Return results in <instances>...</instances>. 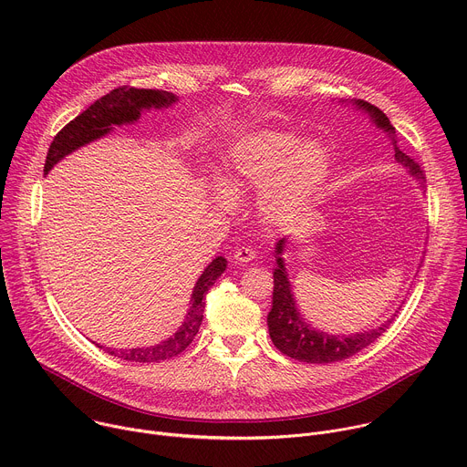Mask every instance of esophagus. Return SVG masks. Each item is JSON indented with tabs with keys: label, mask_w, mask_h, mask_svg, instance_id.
I'll return each mask as SVG.
<instances>
[{
	"label": "esophagus",
	"mask_w": 467,
	"mask_h": 467,
	"mask_svg": "<svg viewBox=\"0 0 467 467\" xmlns=\"http://www.w3.org/2000/svg\"><path fill=\"white\" fill-rule=\"evenodd\" d=\"M233 258L236 260V262H251L253 258H254V251L251 249V247H238V249H234V253H233Z\"/></svg>",
	"instance_id": "34e87169"
}]
</instances>
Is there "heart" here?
<instances>
[{"label": "heart", "mask_w": 467, "mask_h": 467, "mask_svg": "<svg viewBox=\"0 0 467 467\" xmlns=\"http://www.w3.org/2000/svg\"><path fill=\"white\" fill-rule=\"evenodd\" d=\"M327 173L328 155L319 142L299 144L286 132L254 130L229 144L220 182L233 197L262 188V213L279 220L305 207Z\"/></svg>", "instance_id": "1"}]
</instances>
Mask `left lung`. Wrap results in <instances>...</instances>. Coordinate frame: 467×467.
I'll return each instance as SVG.
<instances>
[{
  "instance_id": "obj_1",
  "label": "left lung",
  "mask_w": 467,
  "mask_h": 467,
  "mask_svg": "<svg viewBox=\"0 0 467 467\" xmlns=\"http://www.w3.org/2000/svg\"><path fill=\"white\" fill-rule=\"evenodd\" d=\"M353 105L366 110L369 114V118L373 119V123L379 129H384L388 132L391 139V144H393L395 161L399 164H403L412 177L425 179L421 166L412 157H409L407 153H403L397 148L395 129L389 123L388 116L375 105L362 101V99L353 101ZM275 249H277L275 251L277 268L274 272V303H272V310L268 314V328H270V338H272L274 346L281 353H285L286 357L296 358L299 362L332 364V362H340V360H346V358L357 355L358 351L371 346L379 337H382V332L388 328V325L391 323L393 317L377 328L357 332V335H349V337H338V335H328V332H319V330L312 328L306 321H303V317L296 306V301H294V294H292L290 281H288L286 268H285V260L281 256V253L285 249V238L279 240Z\"/></svg>"
}]
</instances>
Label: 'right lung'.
I'll return each instance as SVG.
<instances>
[{
	"label": "right lung",
	"instance_id": "right-lung-1",
	"mask_svg": "<svg viewBox=\"0 0 467 467\" xmlns=\"http://www.w3.org/2000/svg\"><path fill=\"white\" fill-rule=\"evenodd\" d=\"M175 101L177 98L166 90L135 88V87L114 88L107 96L94 101L87 110H83L78 118H74L68 125H64L57 132V137L53 139L46 157L44 175H47V171L68 153L79 150L88 142H94L105 137L109 130H112V125L132 123L140 118V112L144 109H162V107H170ZM225 268H227V260L223 256H216L207 265L205 272L197 279L193 286L186 319L171 338L161 342L159 346L135 348V349H110L99 344L96 346L107 351L109 355H114L127 362H161V360L177 357L192 344L199 327H202L203 310H205V294L211 290L216 279L225 272Z\"/></svg>",
	"mask_w": 467,
	"mask_h": 467
}]
</instances>
